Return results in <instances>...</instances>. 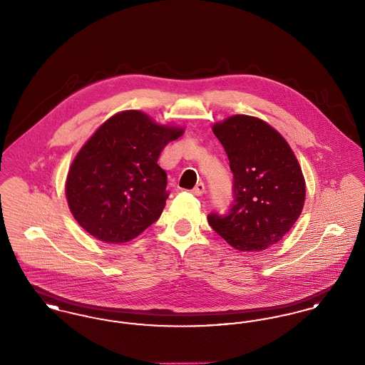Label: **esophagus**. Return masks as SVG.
Segmentation results:
<instances>
[{
  "label": "esophagus",
  "mask_w": 365,
  "mask_h": 365,
  "mask_svg": "<svg viewBox=\"0 0 365 365\" xmlns=\"http://www.w3.org/2000/svg\"><path fill=\"white\" fill-rule=\"evenodd\" d=\"M204 191H205V186H204V183L200 182V183L195 185V187L191 190V192H192L194 195H202Z\"/></svg>",
  "instance_id": "esophagus-1"
}]
</instances>
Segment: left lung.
Masks as SVG:
<instances>
[{"mask_svg":"<svg viewBox=\"0 0 365 365\" xmlns=\"http://www.w3.org/2000/svg\"><path fill=\"white\" fill-rule=\"evenodd\" d=\"M234 175L232 202L208 215L212 227L241 252H260L293 227L305 200V180L289 143L269 124L235 115L213 125Z\"/></svg>","mask_w":365,"mask_h":365,"instance_id":"obj_1","label":"left lung"}]
</instances>
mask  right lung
I'll list each match as a JSON object with an SVG mask.
<instances>
[{"label": "right lung", "mask_w": 365, "mask_h": 365, "mask_svg": "<svg viewBox=\"0 0 365 365\" xmlns=\"http://www.w3.org/2000/svg\"><path fill=\"white\" fill-rule=\"evenodd\" d=\"M182 134L139 110L108 119L79 150L67 176V200L79 226L100 241L123 243L153 225L170 194L157 160Z\"/></svg>", "instance_id": "1"}]
</instances>
